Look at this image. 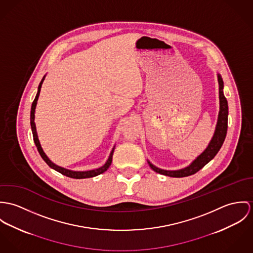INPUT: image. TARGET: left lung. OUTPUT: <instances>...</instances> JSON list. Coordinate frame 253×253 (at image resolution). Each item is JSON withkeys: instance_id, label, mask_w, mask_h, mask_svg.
I'll use <instances>...</instances> for the list:
<instances>
[{"instance_id": "8db88e82", "label": "left lung", "mask_w": 253, "mask_h": 253, "mask_svg": "<svg viewBox=\"0 0 253 253\" xmlns=\"http://www.w3.org/2000/svg\"><path fill=\"white\" fill-rule=\"evenodd\" d=\"M217 81L219 85V112L213 136L206 149L199 156H197L196 159H194L187 167L179 169H163L156 167L149 160H147L148 165L154 171L170 177L188 176L200 170L217 154L224 142L228 128V103L223 93V80L219 74H217Z\"/></svg>"}]
</instances>
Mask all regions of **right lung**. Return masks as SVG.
<instances>
[{"label":"right lung","mask_w":253,"mask_h":253,"mask_svg":"<svg viewBox=\"0 0 253 253\" xmlns=\"http://www.w3.org/2000/svg\"><path fill=\"white\" fill-rule=\"evenodd\" d=\"M46 75L42 78V82L40 83V85L38 87V92H37V95H36V98L32 104V108H31V117H30V123H31V129H32V133H33V138H34V141H35V144L38 148V151L40 153V155L42 156V158L44 160V162L53 169L57 170L58 172L68 176V177H72V178H77V179H81V178H88V177H93V176H96V175H99L103 172H105L109 167L111 166L112 164V161H113V151H114V147L115 145L113 146L111 153H110V156L107 160V162L100 168L94 169H89V170H72V169H68L63 168V167H60L56 164H54L48 157L47 155L44 153L42 145H41V142L39 140V137H38V133H37V128H36V123H35V113H36V107H37V103H38V99H39V96H40V92H41V88H42V83L45 79Z\"/></svg>","instance_id":"1"}]
</instances>
